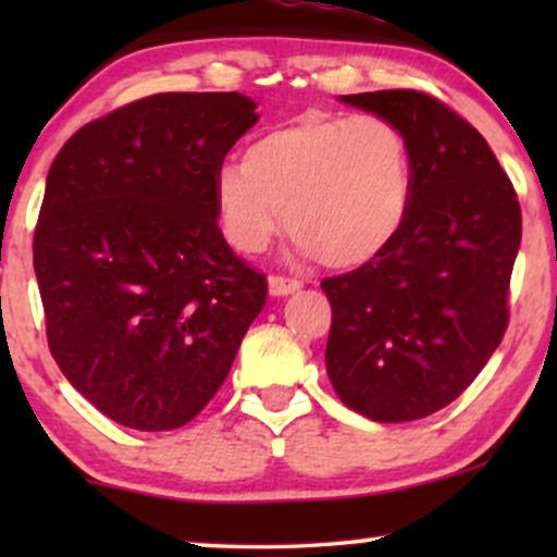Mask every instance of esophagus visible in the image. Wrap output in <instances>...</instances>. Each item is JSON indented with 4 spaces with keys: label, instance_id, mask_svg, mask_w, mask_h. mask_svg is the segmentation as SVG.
<instances>
[{
    "label": "esophagus",
    "instance_id": "1",
    "mask_svg": "<svg viewBox=\"0 0 557 557\" xmlns=\"http://www.w3.org/2000/svg\"><path fill=\"white\" fill-rule=\"evenodd\" d=\"M299 288H301V281H296V278H288V276H271L269 278L271 296H288V294L299 292Z\"/></svg>",
    "mask_w": 557,
    "mask_h": 557
}]
</instances>
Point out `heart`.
Masks as SVG:
<instances>
[{
  "instance_id": "heart-1",
  "label": "heart",
  "mask_w": 557,
  "mask_h": 557,
  "mask_svg": "<svg viewBox=\"0 0 557 557\" xmlns=\"http://www.w3.org/2000/svg\"><path fill=\"white\" fill-rule=\"evenodd\" d=\"M413 189L408 139L391 121L304 113L218 172L215 202L243 253H261L288 223L304 256L357 269L398 238Z\"/></svg>"
}]
</instances>
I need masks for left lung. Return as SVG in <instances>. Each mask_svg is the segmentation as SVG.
<instances>
[{
  "mask_svg": "<svg viewBox=\"0 0 557 557\" xmlns=\"http://www.w3.org/2000/svg\"><path fill=\"white\" fill-rule=\"evenodd\" d=\"M339 101L406 134L416 189L385 253L322 281L326 375L370 421H418L459 398L505 337L520 202L484 136L436 98L375 90Z\"/></svg>",
  "mask_w": 557,
  "mask_h": 557,
  "instance_id": "1",
  "label": "left lung"
}]
</instances>
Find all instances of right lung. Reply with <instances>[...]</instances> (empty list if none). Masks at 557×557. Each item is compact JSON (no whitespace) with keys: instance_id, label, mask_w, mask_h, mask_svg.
I'll list each match as a JSON object with an SVG mask.
<instances>
[{"instance_id":"add662e5","label":"right lung","mask_w":557,"mask_h":557,"mask_svg":"<svg viewBox=\"0 0 557 557\" xmlns=\"http://www.w3.org/2000/svg\"><path fill=\"white\" fill-rule=\"evenodd\" d=\"M258 121L240 94H157L90 121L45 182L33 261L48 345L75 391L136 431L220 391L265 276L218 227L215 177Z\"/></svg>"}]
</instances>
